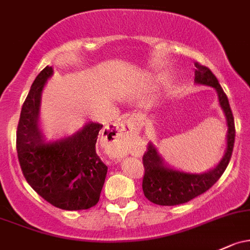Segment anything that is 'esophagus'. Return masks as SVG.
<instances>
[{
  "mask_svg": "<svg viewBox=\"0 0 250 250\" xmlns=\"http://www.w3.org/2000/svg\"><path fill=\"white\" fill-rule=\"evenodd\" d=\"M130 120H131V115L130 114H126L125 117L123 118V120H122V126H127L128 123H130Z\"/></svg>",
  "mask_w": 250,
  "mask_h": 250,
  "instance_id": "1",
  "label": "esophagus"
}]
</instances>
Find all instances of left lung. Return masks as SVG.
Returning a JSON list of instances; mask_svg holds the SVG:
<instances>
[{"label":"left lung","instance_id":"left-lung-1","mask_svg":"<svg viewBox=\"0 0 250 250\" xmlns=\"http://www.w3.org/2000/svg\"><path fill=\"white\" fill-rule=\"evenodd\" d=\"M195 83L211 85L218 93L219 104L228 122V146L224 157L219 165L205 174H189L184 171L167 168L162 162V158L157 154L156 149L149 144L143 155L144 195L147 200L157 205L173 206L187 203L210 189L223 175L230 162L235 143V122L232 111L230 108L227 94L219 84L217 77L206 66L195 63Z\"/></svg>","mask_w":250,"mask_h":250}]
</instances>
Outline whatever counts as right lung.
Returning <instances> with one entry per match:
<instances>
[{"label":"right lung","mask_w":250,"mask_h":250,"mask_svg":"<svg viewBox=\"0 0 250 250\" xmlns=\"http://www.w3.org/2000/svg\"><path fill=\"white\" fill-rule=\"evenodd\" d=\"M52 72V66L39 72L21 108L17 130L19 163L29 186L51 205L87 210L100 199L107 174L95 147L103 125L90 123L70 138L45 143L38 126L40 96Z\"/></svg>","instance_id":"1"}]
</instances>
